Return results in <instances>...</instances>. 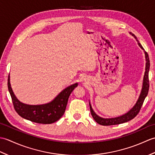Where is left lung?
<instances>
[{
	"label": "left lung",
	"mask_w": 155,
	"mask_h": 155,
	"mask_svg": "<svg viewBox=\"0 0 155 155\" xmlns=\"http://www.w3.org/2000/svg\"><path fill=\"white\" fill-rule=\"evenodd\" d=\"M132 36L136 38L137 41H138L137 37L134 36V35L130 33ZM138 44H139V47L144 50L143 47H142L139 41H138ZM144 54H145V58H146V65H145V72H144V77H143V87L141 92L140 93V96L138 98L136 104L134 106L131 108V109L122 116L115 117V118H104L98 116L96 113H94L93 108L91 107V104L89 102L90 105V110L92 117H93L94 120L97 122L98 124L101 125H103V126H110V125H114V124H119L124 123H127V122L132 120L133 118L135 117L141 108V107L144 103V101L145 99L148 94V92L149 89V72L150 68V61L149 58V55H148L147 52L144 51Z\"/></svg>",
	"instance_id": "obj_1"
}]
</instances>
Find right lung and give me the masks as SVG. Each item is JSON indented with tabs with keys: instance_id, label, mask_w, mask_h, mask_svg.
I'll use <instances>...</instances> for the list:
<instances>
[{
	"instance_id": "obj_1",
	"label": "right lung",
	"mask_w": 155,
	"mask_h": 155,
	"mask_svg": "<svg viewBox=\"0 0 155 155\" xmlns=\"http://www.w3.org/2000/svg\"><path fill=\"white\" fill-rule=\"evenodd\" d=\"M78 83L71 85L62 90L51 102L39 105H29L21 103L16 97L8 78V88L15 109L21 117L40 124H51L60 119L64 114L71 93Z\"/></svg>"
}]
</instances>
